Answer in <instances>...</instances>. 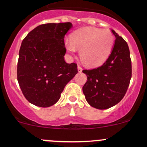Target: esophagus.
<instances>
[{
  "instance_id": "34e87169",
  "label": "esophagus",
  "mask_w": 147,
  "mask_h": 147,
  "mask_svg": "<svg viewBox=\"0 0 147 147\" xmlns=\"http://www.w3.org/2000/svg\"><path fill=\"white\" fill-rule=\"evenodd\" d=\"M78 72H80H80H82V67H80V65H78Z\"/></svg>"
}]
</instances>
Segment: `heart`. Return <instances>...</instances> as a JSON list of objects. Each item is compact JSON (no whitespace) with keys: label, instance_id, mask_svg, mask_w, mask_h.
Returning <instances> with one entry per match:
<instances>
[{"label":"heart","instance_id":"heart-1","mask_svg":"<svg viewBox=\"0 0 147 147\" xmlns=\"http://www.w3.org/2000/svg\"><path fill=\"white\" fill-rule=\"evenodd\" d=\"M115 43V37L107 29L85 27L75 31L72 38L65 41L67 50L74 55L80 50V57L88 66L100 65L110 55Z\"/></svg>","mask_w":147,"mask_h":147}]
</instances>
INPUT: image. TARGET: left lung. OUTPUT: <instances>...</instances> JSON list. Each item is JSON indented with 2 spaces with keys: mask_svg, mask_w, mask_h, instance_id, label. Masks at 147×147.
Segmentation results:
<instances>
[{
  "mask_svg": "<svg viewBox=\"0 0 147 147\" xmlns=\"http://www.w3.org/2000/svg\"><path fill=\"white\" fill-rule=\"evenodd\" d=\"M115 45L102 66L82 71L87 76L82 87L90 106L106 109L115 106L125 95L131 78V62L127 42L114 30Z\"/></svg>",
  "mask_w": 147,
  "mask_h": 147,
  "instance_id": "1",
  "label": "left lung"
}]
</instances>
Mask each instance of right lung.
<instances>
[{
	"instance_id": "right-lung-1",
	"label": "right lung",
	"mask_w": 147,
	"mask_h": 147,
	"mask_svg": "<svg viewBox=\"0 0 147 147\" xmlns=\"http://www.w3.org/2000/svg\"><path fill=\"white\" fill-rule=\"evenodd\" d=\"M71 23H47L34 28L19 51L17 78L23 95L35 106L55 105L78 73L77 64L66 63L64 38Z\"/></svg>"
}]
</instances>
